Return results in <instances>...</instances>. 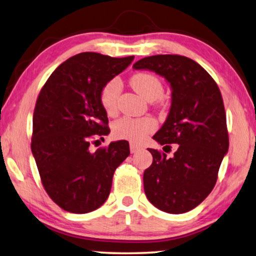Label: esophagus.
I'll list each match as a JSON object with an SVG mask.
<instances>
[{
	"label": "esophagus",
	"instance_id": "34e87169",
	"mask_svg": "<svg viewBox=\"0 0 256 256\" xmlns=\"http://www.w3.org/2000/svg\"><path fill=\"white\" fill-rule=\"evenodd\" d=\"M129 147H130V152L132 153H135V152L140 151V150L142 148V146L138 145V144H134V142H130V145H129Z\"/></svg>",
	"mask_w": 256,
	"mask_h": 256
}]
</instances>
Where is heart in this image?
Returning <instances> with one entry per match:
<instances>
[{"label": "heart", "instance_id": "heart-1", "mask_svg": "<svg viewBox=\"0 0 256 256\" xmlns=\"http://www.w3.org/2000/svg\"><path fill=\"white\" fill-rule=\"evenodd\" d=\"M130 85L142 98L153 102L163 94V85L156 75L151 73H138L130 78ZM121 82L112 79L108 81L100 91V103L106 114L112 115L116 112L118 104ZM156 129V122L150 117L142 118H130L123 117L114 124V134L117 138L127 139L134 142L145 140Z\"/></svg>", "mask_w": 256, "mask_h": 256}]
</instances>
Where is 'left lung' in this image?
I'll use <instances>...</instances> for the list:
<instances>
[{
  "label": "left lung",
  "mask_w": 256,
  "mask_h": 256,
  "mask_svg": "<svg viewBox=\"0 0 256 256\" xmlns=\"http://www.w3.org/2000/svg\"><path fill=\"white\" fill-rule=\"evenodd\" d=\"M133 68L154 72L170 85L169 114L153 139L165 147L178 145L171 158L148 148L153 162L144 172L145 194L160 211L188 212L212 192L229 150L220 91L211 75L186 56L145 57Z\"/></svg>",
  "instance_id": "1"
}]
</instances>
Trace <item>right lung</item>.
Segmentation results:
<instances>
[{"label": "right lung", "instance_id": "obj_1", "mask_svg": "<svg viewBox=\"0 0 256 256\" xmlns=\"http://www.w3.org/2000/svg\"><path fill=\"white\" fill-rule=\"evenodd\" d=\"M134 56L115 58L81 52L58 66L39 93L33 114L31 150L42 183L64 211L92 212L106 201L116 168L128 157L129 144L112 141L90 151L92 135L109 134L100 91Z\"/></svg>", "mask_w": 256, "mask_h": 256}]
</instances>
